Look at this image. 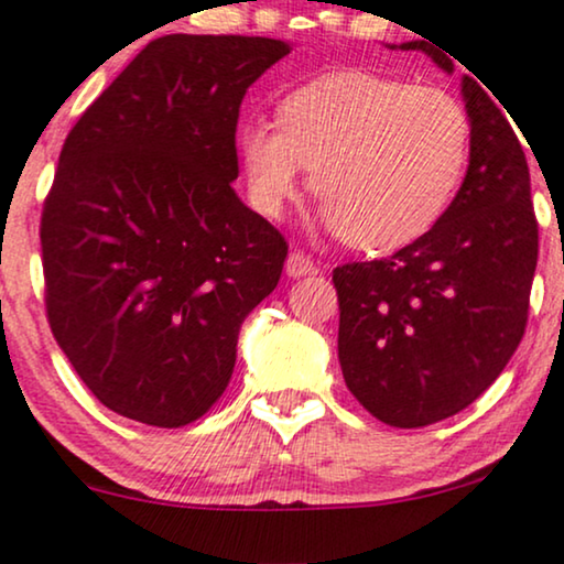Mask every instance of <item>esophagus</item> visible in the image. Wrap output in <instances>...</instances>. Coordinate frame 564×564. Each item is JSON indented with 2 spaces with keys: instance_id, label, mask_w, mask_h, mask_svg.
Masks as SVG:
<instances>
[{
  "instance_id": "34e87169",
  "label": "esophagus",
  "mask_w": 564,
  "mask_h": 564,
  "mask_svg": "<svg viewBox=\"0 0 564 564\" xmlns=\"http://www.w3.org/2000/svg\"><path fill=\"white\" fill-rule=\"evenodd\" d=\"M286 273L291 278L312 275V273H317V262L312 260L310 254H304V252H291L289 260H286Z\"/></svg>"
}]
</instances>
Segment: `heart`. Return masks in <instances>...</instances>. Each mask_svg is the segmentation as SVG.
<instances>
[{
  "label": "heart",
  "mask_w": 564,
  "mask_h": 564,
  "mask_svg": "<svg viewBox=\"0 0 564 564\" xmlns=\"http://www.w3.org/2000/svg\"><path fill=\"white\" fill-rule=\"evenodd\" d=\"M281 122L237 132L249 199L278 218L304 187L323 199V224L356 249L411 245L451 208L471 159V117L442 85L338 69L299 85Z\"/></svg>",
  "instance_id": "heart-1"
}]
</instances>
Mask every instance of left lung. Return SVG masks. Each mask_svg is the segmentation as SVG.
I'll return each instance as SVG.
<instances>
[{"label":"left lung","mask_w":564,"mask_h":564,"mask_svg":"<svg viewBox=\"0 0 564 564\" xmlns=\"http://www.w3.org/2000/svg\"><path fill=\"white\" fill-rule=\"evenodd\" d=\"M426 54L453 73L445 54ZM463 98L471 161L445 216L393 258L333 270L346 388L398 430L471 405L500 377L529 323L539 260L529 163L505 106L474 77H463Z\"/></svg>","instance_id":"8db88e82"}]
</instances>
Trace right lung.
Returning <instances> with one entry per match:
<instances>
[{
  "label": "right lung",
  "instance_id": "right-lung-1",
  "mask_svg": "<svg viewBox=\"0 0 564 564\" xmlns=\"http://www.w3.org/2000/svg\"><path fill=\"white\" fill-rule=\"evenodd\" d=\"M286 54L260 35H163L64 140L41 213L46 317L90 393L134 422L208 413L278 286L286 239L231 182L245 93Z\"/></svg>",
  "mask_w": 564,
  "mask_h": 564
}]
</instances>
